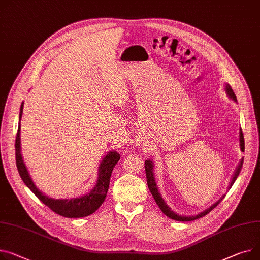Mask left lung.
<instances>
[{
    "instance_id": "8db88e82",
    "label": "left lung",
    "mask_w": 260,
    "mask_h": 260,
    "mask_svg": "<svg viewBox=\"0 0 260 260\" xmlns=\"http://www.w3.org/2000/svg\"><path fill=\"white\" fill-rule=\"evenodd\" d=\"M226 91H227L228 95L230 96V98L234 99L235 101L237 100V99H236V96H235V94H234V92H233V90L231 89V86H230L229 84L226 85ZM239 143H240V149L243 150V151H245V139H244V134H243V131H241V128H240V132H239ZM243 163H244V158L240 160V162H239V164H238V166H237V168H236V170H235V172H234V176H233V179H232V181H231L230 187H232V185L234 184L235 180L237 179V177H238V175H239V172H240V170H241V167H243ZM152 167H153V165H152V162H151L150 160L145 161L146 181H147V185H148V188H149V191L151 192V194H152V197H153L155 203L158 204V206L160 207V209L163 211V213H164L165 215H167L168 217L172 218V219L180 220V221H190V220H194V219L201 218V217H203V216L208 214L209 212H211V211L215 208V207L224 199V197H226V196H223L218 202H216L214 205H212V206L210 207V208H208L207 210H205L204 212L200 213L199 215H196V216H181V215H179V214H176L174 211H171L169 207H168V206L166 205V203L164 202V200L162 199L160 192L158 191V187H157V185H155V182H154L153 172H152L153 168H152Z\"/></svg>"
}]
</instances>
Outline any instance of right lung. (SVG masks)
Returning a JSON list of instances; mask_svg holds the SVG:
<instances>
[{
    "mask_svg": "<svg viewBox=\"0 0 260 260\" xmlns=\"http://www.w3.org/2000/svg\"><path fill=\"white\" fill-rule=\"evenodd\" d=\"M23 114V103L21 106V112H20V121ZM20 129L21 126L19 124V128H17L16 137H15V161H16V167L19 170V174L24 181V183L27 185V187L31 190V191L38 197V199L44 203L49 208L64 217L70 218H77V217H84L88 216L92 213H94L103 201L106 200L109 186H110V180L112 171L117 164V162L120 160V154L116 151H110L106 158L102 160L100 167H99V174H98V181L96 186L91 190V192L85 194L78 199H71V200H54L48 198L47 196L43 194L40 190L33 184L27 168L23 162L22 155H21V149H20Z\"/></svg>",
    "mask_w": 260,
    "mask_h": 260,
    "instance_id": "1",
    "label": "right lung"
}]
</instances>
